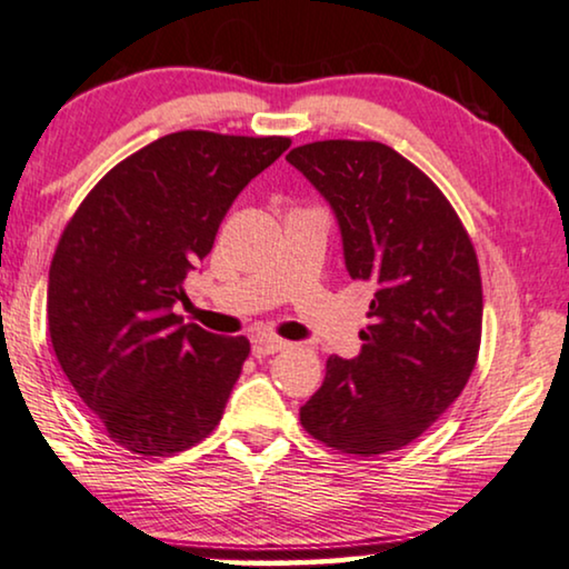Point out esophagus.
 I'll return each instance as SVG.
<instances>
[{"label":"esophagus","mask_w":569,"mask_h":569,"mask_svg":"<svg viewBox=\"0 0 569 569\" xmlns=\"http://www.w3.org/2000/svg\"><path fill=\"white\" fill-rule=\"evenodd\" d=\"M288 346L286 340L273 338V335H254L252 338V353L262 358V356H273L278 350H283Z\"/></svg>","instance_id":"esophagus-1"}]
</instances>
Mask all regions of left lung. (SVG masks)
I'll list each match as a JSON object with an SVG mask.
<instances>
[{"mask_svg": "<svg viewBox=\"0 0 569 569\" xmlns=\"http://www.w3.org/2000/svg\"><path fill=\"white\" fill-rule=\"evenodd\" d=\"M286 159L338 216L350 278L373 286L361 353L327 361L301 426L342 453L397 451L441 418L475 371V244L436 182L387 143L315 141Z\"/></svg>", "mask_w": 569, "mask_h": 569, "instance_id": "obj_1", "label": "left lung"}]
</instances>
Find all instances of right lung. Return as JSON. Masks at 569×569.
<instances>
[{
  "mask_svg": "<svg viewBox=\"0 0 569 569\" xmlns=\"http://www.w3.org/2000/svg\"><path fill=\"white\" fill-rule=\"evenodd\" d=\"M286 136L178 131L126 157L71 216L48 270L53 353L108 438L170 456L219 426L250 340L182 325V281Z\"/></svg>",
  "mask_w": 569,
  "mask_h": 569,
  "instance_id": "obj_1",
  "label": "right lung"
}]
</instances>
